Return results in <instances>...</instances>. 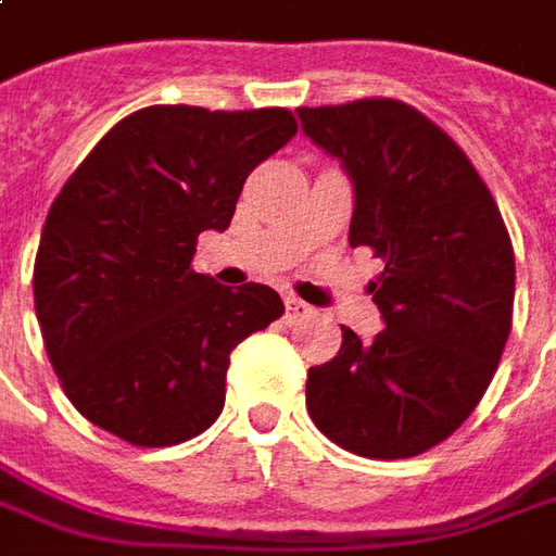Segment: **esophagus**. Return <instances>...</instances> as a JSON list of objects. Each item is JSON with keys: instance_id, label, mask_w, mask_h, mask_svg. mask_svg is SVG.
I'll return each mask as SVG.
<instances>
[{"instance_id": "34e87169", "label": "esophagus", "mask_w": 556, "mask_h": 556, "mask_svg": "<svg viewBox=\"0 0 556 556\" xmlns=\"http://www.w3.org/2000/svg\"><path fill=\"white\" fill-rule=\"evenodd\" d=\"M312 312H315V308H312L308 302L296 300V296H287V320H290V324H296V320H305V317H312Z\"/></svg>"}]
</instances>
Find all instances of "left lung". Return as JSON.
I'll use <instances>...</instances> for the list:
<instances>
[{"instance_id": "left-lung-1", "label": "left lung", "mask_w": 556, "mask_h": 556, "mask_svg": "<svg viewBox=\"0 0 556 556\" xmlns=\"http://www.w3.org/2000/svg\"><path fill=\"white\" fill-rule=\"evenodd\" d=\"M305 136L354 181L351 248L384 271L369 293L388 327L308 369L305 405L329 442L372 460L417 457L476 412L515 312V248L463 148L400 99L300 109Z\"/></svg>"}]
</instances>
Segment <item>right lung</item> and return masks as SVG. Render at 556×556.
<instances>
[{"label":"right lung","instance_id":"right-lung-1","mask_svg":"<svg viewBox=\"0 0 556 556\" xmlns=\"http://www.w3.org/2000/svg\"><path fill=\"white\" fill-rule=\"evenodd\" d=\"M293 136L287 109L148 105L68 175L33 296L53 372L90 424L168 447L220 417L232 348L285 302L266 285H214L190 263L199 232L229 227L248 175Z\"/></svg>","mask_w":556,"mask_h":556}]
</instances>
